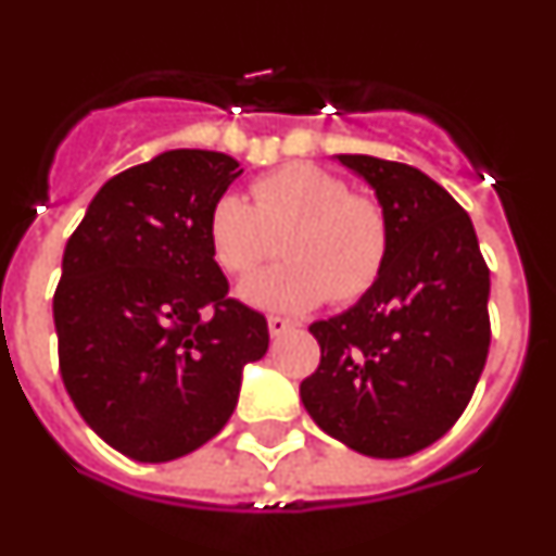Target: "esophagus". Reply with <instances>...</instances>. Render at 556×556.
Returning a JSON list of instances; mask_svg holds the SVG:
<instances>
[{
	"instance_id": "obj_1",
	"label": "esophagus",
	"mask_w": 556,
	"mask_h": 556,
	"mask_svg": "<svg viewBox=\"0 0 556 556\" xmlns=\"http://www.w3.org/2000/svg\"><path fill=\"white\" fill-rule=\"evenodd\" d=\"M267 328H269V337H283L287 331H292V328H298V323L289 320V317H269L267 320Z\"/></svg>"
}]
</instances>
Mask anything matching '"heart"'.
<instances>
[{"label":"heart","instance_id":"heart-1","mask_svg":"<svg viewBox=\"0 0 556 556\" xmlns=\"http://www.w3.org/2000/svg\"><path fill=\"white\" fill-rule=\"evenodd\" d=\"M208 239L228 275H248L278 253L289 262L242 283L244 301L269 312H306L326 298L356 301L378 281L390 250L384 208L351 194L314 164H289L253 184V203L223 194L211 205Z\"/></svg>","mask_w":556,"mask_h":556}]
</instances>
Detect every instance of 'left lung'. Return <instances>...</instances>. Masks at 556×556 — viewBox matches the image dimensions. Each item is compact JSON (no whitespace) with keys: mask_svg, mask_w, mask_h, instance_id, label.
Returning <instances> with one entry per match:
<instances>
[{"mask_svg":"<svg viewBox=\"0 0 556 556\" xmlns=\"http://www.w3.org/2000/svg\"><path fill=\"white\" fill-rule=\"evenodd\" d=\"M376 191L390 228L378 281L317 320L320 367L301 384L312 420L376 459L437 443L468 406L490 348V269L470 217L420 169L337 155Z\"/></svg>","mask_w":556,"mask_h":556,"instance_id":"8db88e82","label":"left lung"}]
</instances>
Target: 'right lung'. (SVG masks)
<instances>
[{"label":"right lung","instance_id":"1","mask_svg":"<svg viewBox=\"0 0 556 556\" xmlns=\"http://www.w3.org/2000/svg\"><path fill=\"white\" fill-rule=\"evenodd\" d=\"M242 172L225 152H161L108 180L63 250V384L94 434L136 462L219 434L244 365L269 348L264 314L228 298L208 239L211 205Z\"/></svg>","mask_w":556,"mask_h":556}]
</instances>
